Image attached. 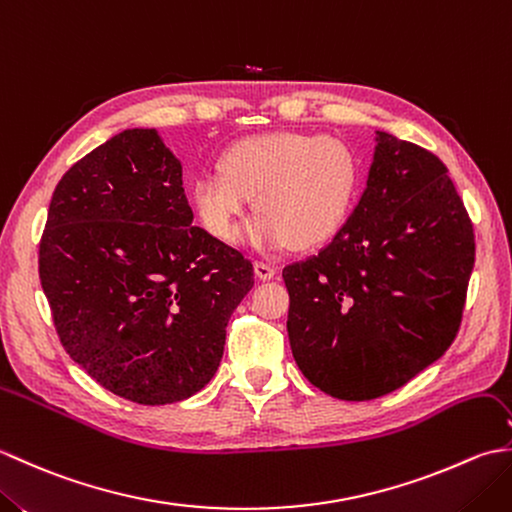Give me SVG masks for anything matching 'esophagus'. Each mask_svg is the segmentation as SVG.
Returning <instances> with one entry per match:
<instances>
[{
  "label": "esophagus",
  "instance_id": "34e87169",
  "mask_svg": "<svg viewBox=\"0 0 512 512\" xmlns=\"http://www.w3.org/2000/svg\"><path fill=\"white\" fill-rule=\"evenodd\" d=\"M255 275H257V279L268 281L277 275V268L266 264V262H255Z\"/></svg>",
  "mask_w": 512,
  "mask_h": 512
}]
</instances>
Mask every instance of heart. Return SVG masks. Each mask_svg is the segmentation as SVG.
I'll list each match as a JSON object with an SVG mask.
<instances>
[{"mask_svg": "<svg viewBox=\"0 0 512 512\" xmlns=\"http://www.w3.org/2000/svg\"><path fill=\"white\" fill-rule=\"evenodd\" d=\"M361 158L341 138L273 132L235 140L220 171L191 184V204L206 231L233 242L250 198L257 215L246 239L262 250L317 248L339 235L361 195Z\"/></svg>", "mask_w": 512, "mask_h": 512, "instance_id": "heart-1", "label": "heart"}]
</instances>
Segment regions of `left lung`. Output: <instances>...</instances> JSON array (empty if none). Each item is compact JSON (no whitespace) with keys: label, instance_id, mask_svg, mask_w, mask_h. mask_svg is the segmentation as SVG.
<instances>
[{"label":"left lung","instance_id":"8db88e82","mask_svg":"<svg viewBox=\"0 0 512 512\" xmlns=\"http://www.w3.org/2000/svg\"><path fill=\"white\" fill-rule=\"evenodd\" d=\"M444 162L378 132L367 189L319 255L284 268L292 356L339 400L402 387L460 330L475 235Z\"/></svg>","mask_w":512,"mask_h":512}]
</instances>
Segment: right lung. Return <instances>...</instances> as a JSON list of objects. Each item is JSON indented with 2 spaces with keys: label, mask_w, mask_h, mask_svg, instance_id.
Here are the masks:
<instances>
[{
  "label": "right lung",
  "mask_w": 512,
  "mask_h": 512,
  "mask_svg": "<svg viewBox=\"0 0 512 512\" xmlns=\"http://www.w3.org/2000/svg\"><path fill=\"white\" fill-rule=\"evenodd\" d=\"M182 167L154 129H125L63 173L39 242V279L63 350L138 405L200 391L253 264L193 226Z\"/></svg>",
  "instance_id": "1"
}]
</instances>
